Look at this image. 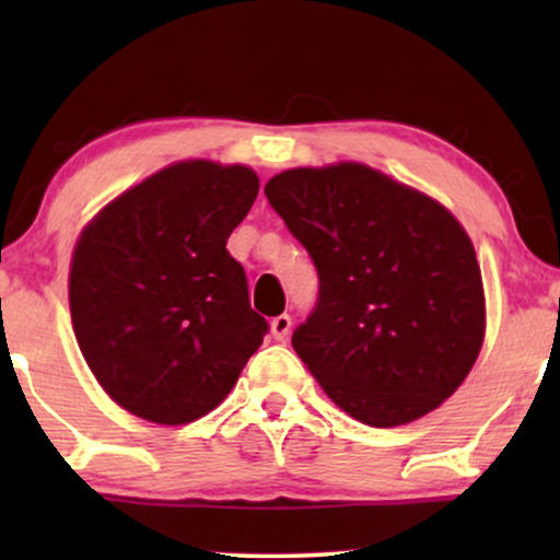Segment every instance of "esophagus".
I'll list each match as a JSON object with an SVG mask.
<instances>
[{
    "label": "esophagus",
    "instance_id": "34e87169",
    "mask_svg": "<svg viewBox=\"0 0 560 560\" xmlns=\"http://www.w3.org/2000/svg\"><path fill=\"white\" fill-rule=\"evenodd\" d=\"M290 326H293V318L288 316V313H280V316H275L270 320V328H272V336L278 341H285L288 334H290Z\"/></svg>",
    "mask_w": 560,
    "mask_h": 560
}]
</instances>
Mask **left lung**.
I'll return each instance as SVG.
<instances>
[{
    "label": "left lung",
    "mask_w": 560,
    "mask_h": 560,
    "mask_svg": "<svg viewBox=\"0 0 560 560\" xmlns=\"http://www.w3.org/2000/svg\"><path fill=\"white\" fill-rule=\"evenodd\" d=\"M265 196L318 272L293 349L351 418L393 428L456 393L485 341V288L464 226L372 167H295Z\"/></svg>",
    "instance_id": "obj_1"
}]
</instances>
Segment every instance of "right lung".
<instances>
[{
	"instance_id": "obj_1",
	"label": "right lung",
	"mask_w": 560,
	"mask_h": 560,
	"mask_svg": "<svg viewBox=\"0 0 560 560\" xmlns=\"http://www.w3.org/2000/svg\"><path fill=\"white\" fill-rule=\"evenodd\" d=\"M255 171L186 160L112 201L75 244L68 301L81 354L109 397L152 423L206 416L267 334L226 240Z\"/></svg>"
}]
</instances>
